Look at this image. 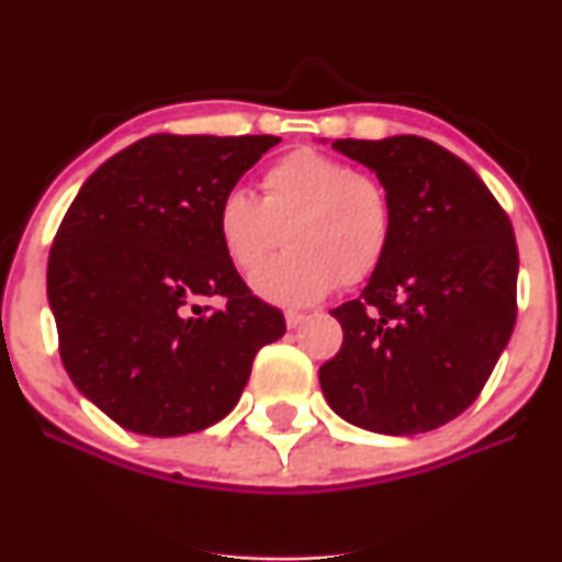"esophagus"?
<instances>
[{"instance_id": "esophagus-1", "label": "esophagus", "mask_w": 562, "mask_h": 562, "mask_svg": "<svg viewBox=\"0 0 562 562\" xmlns=\"http://www.w3.org/2000/svg\"><path fill=\"white\" fill-rule=\"evenodd\" d=\"M303 319H306V314H301V312H285V325L290 327V330H293V327H299Z\"/></svg>"}]
</instances>
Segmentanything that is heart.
Instances as JSON below:
<instances>
[{
	"label": "heart",
	"instance_id": "b5f03b06",
	"mask_svg": "<svg viewBox=\"0 0 562 562\" xmlns=\"http://www.w3.org/2000/svg\"><path fill=\"white\" fill-rule=\"evenodd\" d=\"M285 240L288 250L250 277L263 301L308 306L378 269L393 235L389 190L370 173L319 150H293L261 177V200L229 190L218 200L216 235L227 259L250 272Z\"/></svg>",
	"mask_w": 562,
	"mask_h": 562
}]
</instances>
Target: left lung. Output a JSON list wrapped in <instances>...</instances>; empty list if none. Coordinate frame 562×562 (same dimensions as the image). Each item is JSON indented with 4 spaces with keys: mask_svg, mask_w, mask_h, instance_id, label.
I'll use <instances>...</instances> for the list:
<instances>
[{
    "mask_svg": "<svg viewBox=\"0 0 562 562\" xmlns=\"http://www.w3.org/2000/svg\"><path fill=\"white\" fill-rule=\"evenodd\" d=\"M375 171L393 235L362 295L333 308L344 346L319 367L335 415L383 436L447 425L479 398L515 327L513 224L465 160L396 134L335 139Z\"/></svg>",
    "mask_w": 562,
    "mask_h": 562,
    "instance_id": "1",
    "label": "left lung"
}]
</instances>
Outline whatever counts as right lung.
Returning <instances> with one entry per match:
<instances>
[{"label":"right lung","instance_id":"obj_1","mask_svg":"<svg viewBox=\"0 0 562 562\" xmlns=\"http://www.w3.org/2000/svg\"><path fill=\"white\" fill-rule=\"evenodd\" d=\"M277 142L153 134L108 158L63 216L47 263L60 357L121 428L169 438L218 423L259 348L285 335L216 235L218 200Z\"/></svg>","mask_w":562,"mask_h":562}]
</instances>
